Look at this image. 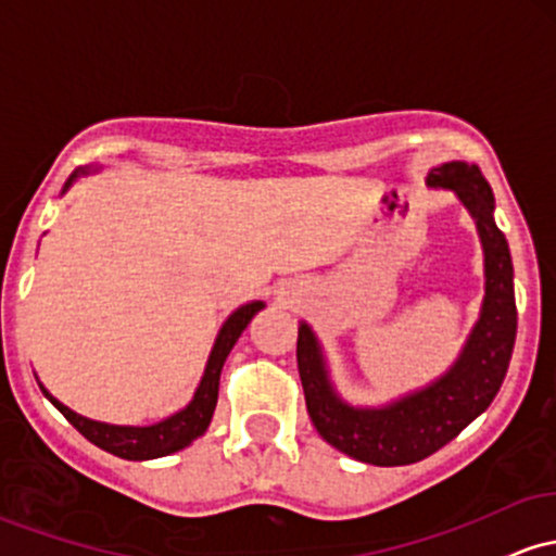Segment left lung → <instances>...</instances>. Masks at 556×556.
Returning a JSON list of instances; mask_svg holds the SVG:
<instances>
[{"label":"left lung","instance_id":"obj_1","mask_svg":"<svg viewBox=\"0 0 556 556\" xmlns=\"http://www.w3.org/2000/svg\"><path fill=\"white\" fill-rule=\"evenodd\" d=\"M427 187L456 194L483 245V306L456 362L430 386L390 404L356 406L334 388L327 353L314 329L306 321L298 327V371L311 422L329 446L377 467L414 465L454 441L496 399L515 348V268L504 231L493 218L496 203L491 185L478 166L451 161L430 168Z\"/></svg>","mask_w":556,"mask_h":556}]
</instances>
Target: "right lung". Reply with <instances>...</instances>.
I'll use <instances>...</instances> for the list:
<instances>
[{
  "instance_id": "add662e5",
  "label": "right lung",
  "mask_w": 556,
  "mask_h": 556,
  "mask_svg": "<svg viewBox=\"0 0 556 556\" xmlns=\"http://www.w3.org/2000/svg\"><path fill=\"white\" fill-rule=\"evenodd\" d=\"M97 168H78L73 170L71 179L65 181L63 194L68 192L71 185L81 176L94 174ZM264 301H250L245 306H240L237 311H231L224 321L222 329L216 334V343L211 348L208 364H205L203 377H200V386L194 390L192 401L185 408H179L170 417L161 419L155 425H108V422H97V419L81 417L73 408L65 404H60L58 399L39 382L41 393L52 401V406L63 414L68 422L87 438L89 443L100 446L108 454L121 456V459L129 462H144V459H161V456L176 454V451L187 448L189 443L198 441L205 430H208L213 412H216V401H218V380H222V369L224 362H227L229 351L235 348L240 334L245 332V327L250 325L255 314L264 308Z\"/></svg>"
}]
</instances>
